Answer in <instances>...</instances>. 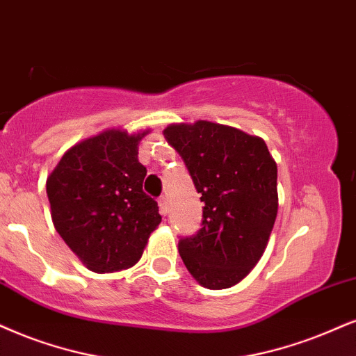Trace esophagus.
Wrapping results in <instances>:
<instances>
[{
  "label": "esophagus",
  "mask_w": 356,
  "mask_h": 356,
  "mask_svg": "<svg viewBox=\"0 0 356 356\" xmlns=\"http://www.w3.org/2000/svg\"><path fill=\"white\" fill-rule=\"evenodd\" d=\"M158 204H160L161 214L168 213V198H166V196H161V198L158 200Z\"/></svg>",
  "instance_id": "obj_1"
}]
</instances>
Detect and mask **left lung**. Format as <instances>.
Segmentation results:
<instances>
[{
  "label": "left lung",
  "instance_id": "obj_1",
  "mask_svg": "<svg viewBox=\"0 0 356 356\" xmlns=\"http://www.w3.org/2000/svg\"><path fill=\"white\" fill-rule=\"evenodd\" d=\"M165 138L201 193V229L178 243L190 274L206 289L241 282L266 251L277 216V165L262 138L208 120L171 124Z\"/></svg>",
  "mask_w": 356,
  "mask_h": 356
}]
</instances>
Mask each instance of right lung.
<instances>
[{
    "label": "right lung",
    "mask_w": 356,
    "mask_h": 356,
    "mask_svg": "<svg viewBox=\"0 0 356 356\" xmlns=\"http://www.w3.org/2000/svg\"><path fill=\"white\" fill-rule=\"evenodd\" d=\"M150 130L111 129L64 153L47 177L56 231L92 272L129 269L161 222L158 203L143 191L147 168L138 143Z\"/></svg>",
    "instance_id": "1"
}]
</instances>
